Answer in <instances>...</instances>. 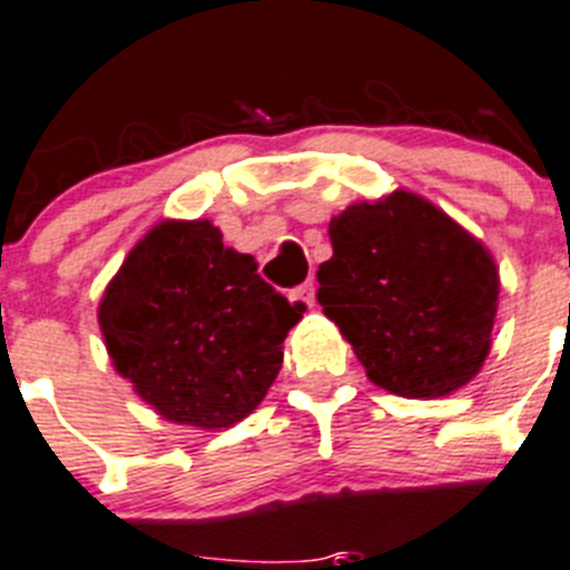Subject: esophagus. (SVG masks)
Listing matches in <instances>:
<instances>
[{
    "label": "esophagus",
    "instance_id": "1",
    "mask_svg": "<svg viewBox=\"0 0 570 570\" xmlns=\"http://www.w3.org/2000/svg\"><path fill=\"white\" fill-rule=\"evenodd\" d=\"M289 301L303 303V306H315V284H312V281H306V284L295 286V289L289 292Z\"/></svg>",
    "mask_w": 570,
    "mask_h": 570
}]
</instances>
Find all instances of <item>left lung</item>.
Listing matches in <instances>:
<instances>
[{
    "label": "left lung",
    "mask_w": 570,
    "mask_h": 570,
    "mask_svg": "<svg viewBox=\"0 0 570 570\" xmlns=\"http://www.w3.org/2000/svg\"><path fill=\"white\" fill-rule=\"evenodd\" d=\"M328 238L317 301L374 385L433 399L478 374L498 309V269L481 242L407 190L351 205Z\"/></svg>",
    "instance_id": "1"
}]
</instances>
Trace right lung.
<instances>
[{
  "mask_svg": "<svg viewBox=\"0 0 570 570\" xmlns=\"http://www.w3.org/2000/svg\"><path fill=\"white\" fill-rule=\"evenodd\" d=\"M225 247L210 222H163L100 301L111 363L168 422L230 428L267 396L306 312Z\"/></svg>",
  "mask_w": 570,
  "mask_h": 570,
  "instance_id": "obj_1",
  "label": "right lung"
}]
</instances>
